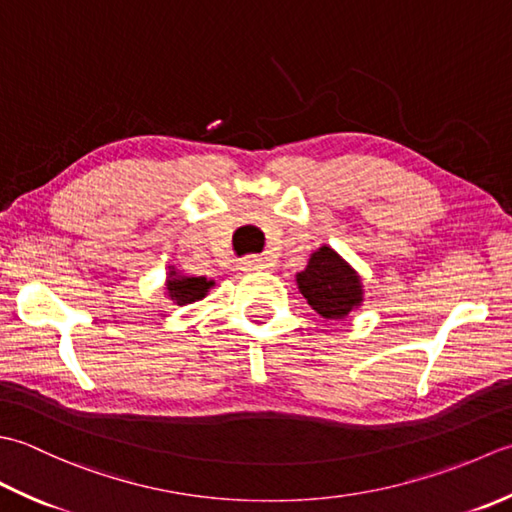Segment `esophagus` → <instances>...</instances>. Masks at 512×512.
<instances>
[{"label":"esophagus","instance_id":"esophagus-1","mask_svg":"<svg viewBox=\"0 0 512 512\" xmlns=\"http://www.w3.org/2000/svg\"><path fill=\"white\" fill-rule=\"evenodd\" d=\"M241 269L243 271H263V269H267V260L258 258V256H247V258H243Z\"/></svg>","mask_w":512,"mask_h":512}]
</instances>
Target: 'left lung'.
<instances>
[{"label":"left lung","mask_w":512,"mask_h":512,"mask_svg":"<svg viewBox=\"0 0 512 512\" xmlns=\"http://www.w3.org/2000/svg\"><path fill=\"white\" fill-rule=\"evenodd\" d=\"M300 294L322 318L338 320L362 302L360 276L331 247L311 254L305 271L296 276Z\"/></svg>","instance_id":"left-lung-1"}]
</instances>
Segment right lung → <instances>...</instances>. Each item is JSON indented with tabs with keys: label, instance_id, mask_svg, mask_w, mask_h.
<instances>
[{
	"label": "right lung",
	"instance_id": "1",
	"mask_svg": "<svg viewBox=\"0 0 512 512\" xmlns=\"http://www.w3.org/2000/svg\"><path fill=\"white\" fill-rule=\"evenodd\" d=\"M210 287H214V280H207L203 276H181L172 269L168 276V296L176 302V305H190L205 298Z\"/></svg>",
	"mask_w": 512,
	"mask_h": 512
}]
</instances>
